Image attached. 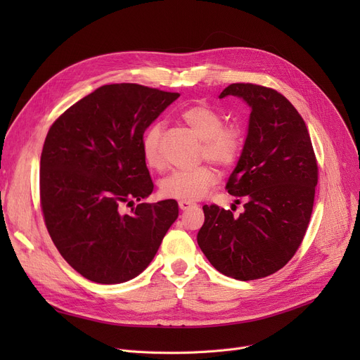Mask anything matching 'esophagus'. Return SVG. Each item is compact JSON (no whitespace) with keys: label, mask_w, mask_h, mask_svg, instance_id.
<instances>
[{"label":"esophagus","mask_w":360,"mask_h":360,"mask_svg":"<svg viewBox=\"0 0 360 360\" xmlns=\"http://www.w3.org/2000/svg\"><path fill=\"white\" fill-rule=\"evenodd\" d=\"M178 205H179V209H181V210H188V209H190V207H195V202L181 200V201L178 202Z\"/></svg>","instance_id":"obj_1"}]
</instances>
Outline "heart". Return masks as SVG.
Wrapping results in <instances>:
<instances>
[{"label":"heart","mask_w":360,"mask_h":360,"mask_svg":"<svg viewBox=\"0 0 360 360\" xmlns=\"http://www.w3.org/2000/svg\"><path fill=\"white\" fill-rule=\"evenodd\" d=\"M181 118L190 125L202 140L200 158L228 169L232 167L245 144V132L238 124H223L221 112L216 108L197 103L181 112ZM162 124L151 125L143 139V156L151 169H162L165 165L160 147ZM217 182V174L212 166L194 169H178L167 174L159 184L160 194L166 198L195 201L202 198Z\"/></svg>","instance_id":"1"}]
</instances>
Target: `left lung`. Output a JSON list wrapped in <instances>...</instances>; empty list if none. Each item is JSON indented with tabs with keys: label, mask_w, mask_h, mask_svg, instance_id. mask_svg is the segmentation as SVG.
I'll return each instance as SVG.
<instances>
[{
	"label": "left lung",
	"mask_w": 360,
	"mask_h": 360,
	"mask_svg": "<svg viewBox=\"0 0 360 360\" xmlns=\"http://www.w3.org/2000/svg\"><path fill=\"white\" fill-rule=\"evenodd\" d=\"M251 106L248 134L226 190L245 201L238 217L202 205L201 251L221 274L248 281L267 277L292 259L312 214L318 165L305 121L274 89L233 83L220 93ZM233 210V209H232Z\"/></svg>",
	"instance_id": "left-lung-1"
}]
</instances>
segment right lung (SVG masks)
<instances>
[{"instance_id": "add662e5", "label": "right lung", "mask_w": 360, "mask_h": 360, "mask_svg": "<svg viewBox=\"0 0 360 360\" xmlns=\"http://www.w3.org/2000/svg\"><path fill=\"white\" fill-rule=\"evenodd\" d=\"M179 98L134 83L106 84L56 120L41 155V207L56 250L90 281L117 285L155 258L178 202L153 193L143 156L147 127Z\"/></svg>"}]
</instances>
